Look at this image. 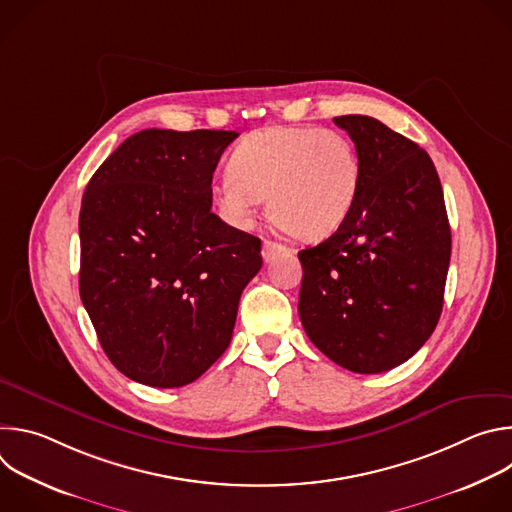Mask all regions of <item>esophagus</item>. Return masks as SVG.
Wrapping results in <instances>:
<instances>
[{"label":"esophagus","mask_w":512,"mask_h":512,"mask_svg":"<svg viewBox=\"0 0 512 512\" xmlns=\"http://www.w3.org/2000/svg\"><path fill=\"white\" fill-rule=\"evenodd\" d=\"M287 253V247H283L281 243H275V241H263V259L265 263H271L275 257Z\"/></svg>","instance_id":"obj_1"}]
</instances>
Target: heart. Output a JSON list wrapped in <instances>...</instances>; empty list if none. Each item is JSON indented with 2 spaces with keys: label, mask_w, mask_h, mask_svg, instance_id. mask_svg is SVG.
Wrapping results in <instances>:
<instances>
[{
  "label": "heart",
  "mask_w": 512,
  "mask_h": 512,
  "mask_svg": "<svg viewBox=\"0 0 512 512\" xmlns=\"http://www.w3.org/2000/svg\"><path fill=\"white\" fill-rule=\"evenodd\" d=\"M360 184L354 145L318 127H267L235 150L231 172L214 184V202L233 225H247L267 200L273 225L283 233L318 241L348 216Z\"/></svg>",
  "instance_id": "b5f03b06"
}]
</instances>
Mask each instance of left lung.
<instances>
[{
    "mask_svg": "<svg viewBox=\"0 0 512 512\" xmlns=\"http://www.w3.org/2000/svg\"><path fill=\"white\" fill-rule=\"evenodd\" d=\"M360 162L356 200L338 231L298 253L300 318L340 367L377 375L431 336L444 306L452 233L425 150L375 117H334Z\"/></svg>",
    "mask_w": 512,
    "mask_h": 512,
    "instance_id": "obj_1",
    "label": "left lung"
}]
</instances>
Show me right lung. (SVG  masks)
<instances>
[{"instance_id":"right-lung-1","label":"right lung","mask_w":512,"mask_h":512,"mask_svg":"<svg viewBox=\"0 0 512 512\" xmlns=\"http://www.w3.org/2000/svg\"><path fill=\"white\" fill-rule=\"evenodd\" d=\"M237 131L143 129L87 184L79 289L107 358L135 383L196 381L233 338L261 241L212 208V174Z\"/></svg>"}]
</instances>
